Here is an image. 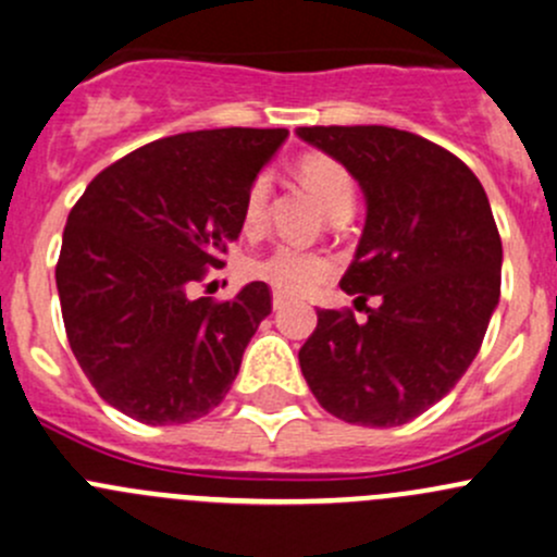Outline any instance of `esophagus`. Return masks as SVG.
I'll list each match as a JSON object with an SVG mask.
<instances>
[{
  "mask_svg": "<svg viewBox=\"0 0 557 557\" xmlns=\"http://www.w3.org/2000/svg\"><path fill=\"white\" fill-rule=\"evenodd\" d=\"M290 301H288V296H283V294H277V290H274L272 294V307L274 310H285V307H288Z\"/></svg>",
  "mask_w": 557,
  "mask_h": 557,
  "instance_id": "34e87169",
  "label": "esophagus"
}]
</instances>
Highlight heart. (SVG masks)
Returning <instances> with one entry per match:
<instances>
[{
  "label": "heart",
  "mask_w": 557,
  "mask_h": 557,
  "mask_svg": "<svg viewBox=\"0 0 557 557\" xmlns=\"http://www.w3.org/2000/svg\"><path fill=\"white\" fill-rule=\"evenodd\" d=\"M296 170H299L301 183L312 190L314 199L323 205L329 215L345 210V207L352 210L356 183L339 161L325 153H305ZM269 194H272V174L258 172L245 188L243 207H239V226L247 237H256L267 226ZM334 258L325 256V252L305 250V247L294 245H277L247 263V274L252 280H261L285 296L310 294L334 274Z\"/></svg>",
  "instance_id": "b5f03b06"
}]
</instances>
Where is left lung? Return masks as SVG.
I'll list each match as a JSON object with an SVG mask.
<instances>
[{
    "label": "left lung",
    "mask_w": 557,
    "mask_h": 557,
    "mask_svg": "<svg viewBox=\"0 0 557 557\" xmlns=\"http://www.w3.org/2000/svg\"><path fill=\"white\" fill-rule=\"evenodd\" d=\"M350 170L367 226L342 290L367 305L318 310L299 363L312 396L356 425L409 423L463 377L502 296V237L476 174L442 145L391 126H301ZM358 307V305H356Z\"/></svg>",
    "instance_id": "1"
}]
</instances>
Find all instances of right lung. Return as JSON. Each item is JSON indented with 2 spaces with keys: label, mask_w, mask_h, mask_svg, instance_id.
<instances>
[{
  "label": "right lung",
  "mask_w": 557,
  "mask_h": 557,
  "mask_svg": "<svg viewBox=\"0 0 557 557\" xmlns=\"http://www.w3.org/2000/svg\"><path fill=\"white\" fill-rule=\"evenodd\" d=\"M285 137L232 126L156 139L99 172L72 207L55 263L66 339L128 418L188 423L232 387L272 290L250 283L228 301L194 290L226 263L245 188Z\"/></svg>",
  "instance_id": "right-lung-1"
}]
</instances>
